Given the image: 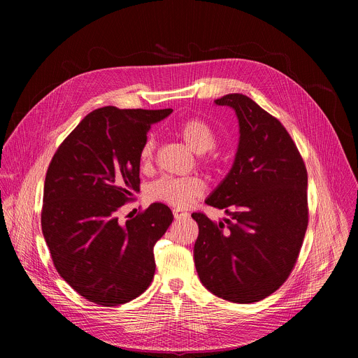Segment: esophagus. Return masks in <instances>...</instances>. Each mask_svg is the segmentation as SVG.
I'll return each instance as SVG.
<instances>
[{"instance_id": "1", "label": "esophagus", "mask_w": 358, "mask_h": 358, "mask_svg": "<svg viewBox=\"0 0 358 358\" xmlns=\"http://www.w3.org/2000/svg\"><path fill=\"white\" fill-rule=\"evenodd\" d=\"M173 214H174V218H176V220H185V218H188V215H189L187 211L180 210V208L174 210V211H173Z\"/></svg>"}]
</instances>
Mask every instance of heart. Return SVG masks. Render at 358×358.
Segmentation results:
<instances>
[{
	"instance_id": "heart-1",
	"label": "heart",
	"mask_w": 358,
	"mask_h": 358,
	"mask_svg": "<svg viewBox=\"0 0 358 358\" xmlns=\"http://www.w3.org/2000/svg\"><path fill=\"white\" fill-rule=\"evenodd\" d=\"M178 130L187 145L198 155L213 150L217 144V133L201 119H188L181 123ZM155 151L156 138L155 136H148L143 141L138 155L143 167L151 166L155 160ZM203 189H206V184L199 177L163 176L148 185L147 192L152 201L164 202L167 206L177 208H185L203 194Z\"/></svg>"
}]
</instances>
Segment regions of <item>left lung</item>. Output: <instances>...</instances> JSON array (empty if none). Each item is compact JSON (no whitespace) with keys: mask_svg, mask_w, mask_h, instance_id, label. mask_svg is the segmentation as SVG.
<instances>
[{"mask_svg":"<svg viewBox=\"0 0 358 358\" xmlns=\"http://www.w3.org/2000/svg\"><path fill=\"white\" fill-rule=\"evenodd\" d=\"M239 122L231 171L206 199L229 218L194 213L199 234L194 261L211 293L253 303L278 290L296 265L308 229V171L283 124L241 93L217 99Z\"/></svg>","mask_w":358,"mask_h":358,"instance_id":"1","label":"left lung"}]
</instances>
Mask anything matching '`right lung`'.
<instances>
[{
    "label": "right lung",
    "mask_w": 358,
    "mask_h": 358,
    "mask_svg": "<svg viewBox=\"0 0 358 358\" xmlns=\"http://www.w3.org/2000/svg\"><path fill=\"white\" fill-rule=\"evenodd\" d=\"M173 110L100 108L62 141L43 185L42 234L58 273L80 296L119 306L140 296L156 272V242L173 222L155 202L120 224L117 210L140 191V147Z\"/></svg>",
    "instance_id": "1"
}]
</instances>
